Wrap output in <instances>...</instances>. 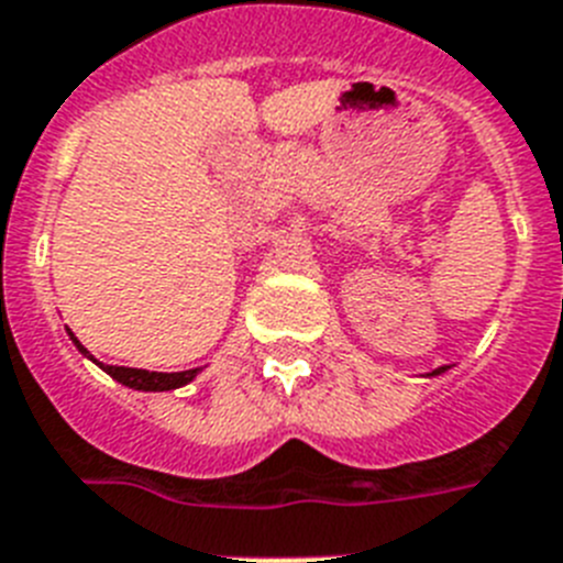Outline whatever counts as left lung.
<instances>
[{
    "label": "left lung",
    "mask_w": 563,
    "mask_h": 563,
    "mask_svg": "<svg viewBox=\"0 0 563 563\" xmlns=\"http://www.w3.org/2000/svg\"><path fill=\"white\" fill-rule=\"evenodd\" d=\"M441 372H446V366H441V369H434L432 375H441Z\"/></svg>",
    "instance_id": "left-lung-1"
}]
</instances>
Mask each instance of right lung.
<instances>
[{"mask_svg":"<svg viewBox=\"0 0 563 563\" xmlns=\"http://www.w3.org/2000/svg\"><path fill=\"white\" fill-rule=\"evenodd\" d=\"M70 340H74V346L85 354V357H91L88 349L74 338V332L68 329ZM93 361V357H91ZM97 363V361H93ZM99 369H106L113 380H120L122 386H129V389H143V391H168V389H179V386L191 384L194 377L200 375V369H188V372H148V369H129V366H102L97 363Z\"/></svg>","mask_w":563,"mask_h":563,"instance_id":"obj_1","label":"right lung"}]
</instances>
